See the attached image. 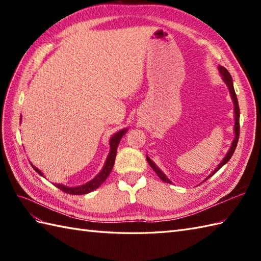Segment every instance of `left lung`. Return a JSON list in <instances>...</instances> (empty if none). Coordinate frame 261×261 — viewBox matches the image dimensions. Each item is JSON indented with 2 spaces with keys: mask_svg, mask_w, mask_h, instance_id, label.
<instances>
[{
  "mask_svg": "<svg viewBox=\"0 0 261 261\" xmlns=\"http://www.w3.org/2000/svg\"><path fill=\"white\" fill-rule=\"evenodd\" d=\"M219 70H220V73L222 74V76H223V81L226 83V85H228V87H229L230 93H231V96H232V99H233V103H234V116H236L234 132H236V137H234L233 142H232V146H231V148H230L229 152L226 153V156H225L224 159H223V162L221 163V164L218 166V167H216V169L213 171L212 174H211V175L207 177L206 179H208L211 176L214 175V174L216 173V171H218L221 167H222L223 165H225V164L228 163L229 160L231 159L232 154H233V152H234V150H236L237 143H238V140H239V135H240V109H239V104H238V98H237L234 88H233V82H232V77H231L229 71L226 70V68L222 67V66H219ZM147 162L149 163V165H150V167L154 170V173H156V174L158 175V177H159L160 179H162V180L165 181V182H169V184H170V180L163 174V171L160 170V169L157 167V166L152 163V160H151L150 158H149L148 156H147ZM206 179H205V180H206Z\"/></svg>",
  "mask_w": 261,
  "mask_h": 261,
  "instance_id": "8db88e82",
  "label": "left lung"
}]
</instances>
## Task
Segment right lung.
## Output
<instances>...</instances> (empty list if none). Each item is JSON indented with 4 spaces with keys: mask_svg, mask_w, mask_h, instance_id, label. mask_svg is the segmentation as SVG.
<instances>
[{
    "mask_svg": "<svg viewBox=\"0 0 261 261\" xmlns=\"http://www.w3.org/2000/svg\"><path fill=\"white\" fill-rule=\"evenodd\" d=\"M126 130H121L119 131L118 134H115L112 138H111L110 140V147H111V151L108 156L107 159V163H105L103 169L101 170V173H99L95 178L92 179L91 181L86 182L85 185H82V186H77V187H67V186H64V185H60V184H55V186L58 187L60 191H63L67 194H71V195H83V194H87L90 193L94 190H96L97 187L101 186L102 182L108 178V176L110 175L111 170L113 168V165L115 162V157H116V149H118L119 146V142L121 140V138L123 137V135L125 134ZM33 169H35L38 174H40L41 176L42 173L38 168H36L35 166H32Z\"/></svg>",
    "mask_w": 261,
    "mask_h": 261,
    "instance_id": "add662e5",
    "label": "right lung"
}]
</instances>
